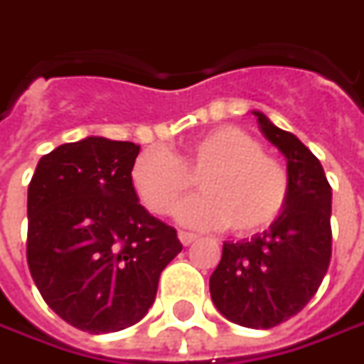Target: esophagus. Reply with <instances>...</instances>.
<instances>
[{"instance_id":"1","label":"esophagus","mask_w":364,"mask_h":364,"mask_svg":"<svg viewBox=\"0 0 364 364\" xmlns=\"http://www.w3.org/2000/svg\"><path fill=\"white\" fill-rule=\"evenodd\" d=\"M195 240H197V235H195V233H189V232H179V242H181L183 245L193 244Z\"/></svg>"}]
</instances>
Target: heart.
I'll return each instance as SVG.
<instances>
[{
  "label": "heart",
  "instance_id": "obj_1",
  "mask_svg": "<svg viewBox=\"0 0 364 364\" xmlns=\"http://www.w3.org/2000/svg\"><path fill=\"white\" fill-rule=\"evenodd\" d=\"M197 175L203 193L177 207V220L197 230L228 225L235 235L262 232L280 218L290 193L282 163L237 127L203 132L177 155L149 146L129 173L139 201L155 215L171 213Z\"/></svg>",
  "mask_w": 364,
  "mask_h": 364
}]
</instances>
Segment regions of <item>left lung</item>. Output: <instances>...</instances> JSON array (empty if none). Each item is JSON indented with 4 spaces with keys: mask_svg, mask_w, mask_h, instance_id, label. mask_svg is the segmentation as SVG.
I'll list each match as a JSON object with an SVG mask.
<instances>
[{
    "mask_svg": "<svg viewBox=\"0 0 364 364\" xmlns=\"http://www.w3.org/2000/svg\"><path fill=\"white\" fill-rule=\"evenodd\" d=\"M264 136L280 149L290 193L280 218L252 240L225 242L209 278L215 308L247 328H272L316 294L332 254V191L320 161L292 132L254 110Z\"/></svg>",
    "mask_w": 364,
    "mask_h": 364,
    "instance_id": "8db88e82",
    "label": "left lung"
}]
</instances>
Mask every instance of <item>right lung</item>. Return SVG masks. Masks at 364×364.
I'll return each instance as SVG.
<instances>
[{
    "mask_svg": "<svg viewBox=\"0 0 364 364\" xmlns=\"http://www.w3.org/2000/svg\"><path fill=\"white\" fill-rule=\"evenodd\" d=\"M141 146L86 136L40 159L28 187V266L46 304L90 334L136 324L183 250L131 185Z\"/></svg>",
    "mask_w": 364,
    "mask_h": 364,
    "instance_id": "1",
    "label": "right lung"
}]
</instances>
